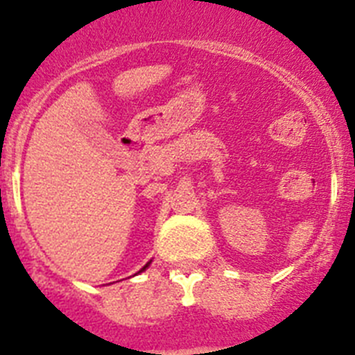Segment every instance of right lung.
<instances>
[{
	"label": "right lung",
	"mask_w": 355,
	"mask_h": 355,
	"mask_svg": "<svg viewBox=\"0 0 355 355\" xmlns=\"http://www.w3.org/2000/svg\"><path fill=\"white\" fill-rule=\"evenodd\" d=\"M147 265H149V263H147ZM147 265H146V266H147ZM146 266H144V268H142V270H146ZM142 270H140V272H142Z\"/></svg>",
	"instance_id": "1"
}]
</instances>
